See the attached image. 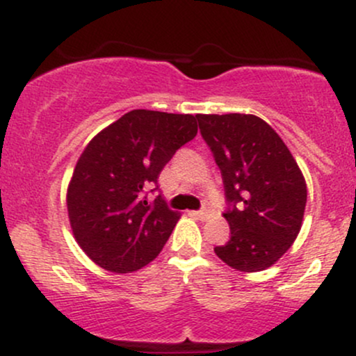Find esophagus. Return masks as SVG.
I'll return each instance as SVG.
<instances>
[{"label": "esophagus", "instance_id": "1", "mask_svg": "<svg viewBox=\"0 0 356 356\" xmlns=\"http://www.w3.org/2000/svg\"><path fill=\"white\" fill-rule=\"evenodd\" d=\"M211 212V206L207 202H202V207L199 211L192 212V216H195L197 219H206Z\"/></svg>", "mask_w": 356, "mask_h": 356}]
</instances>
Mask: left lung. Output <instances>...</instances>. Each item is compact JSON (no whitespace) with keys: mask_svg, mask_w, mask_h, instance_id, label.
I'll list each match as a JSON object with an SVG mask.
<instances>
[{"mask_svg":"<svg viewBox=\"0 0 356 356\" xmlns=\"http://www.w3.org/2000/svg\"><path fill=\"white\" fill-rule=\"evenodd\" d=\"M222 175L231 238L214 252L227 266L263 271L291 248L301 229L306 184L281 137L244 113L197 115Z\"/></svg>","mask_w":356,"mask_h":356,"instance_id":"8db88e82","label":"left lung"}]
</instances>
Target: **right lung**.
Masks as SVG:
<instances>
[{
    "mask_svg": "<svg viewBox=\"0 0 356 356\" xmlns=\"http://www.w3.org/2000/svg\"><path fill=\"white\" fill-rule=\"evenodd\" d=\"M197 115L132 110L90 140L67 194L76 241L99 266L130 273L154 261L181 214L159 191V175L197 134Z\"/></svg>",
    "mask_w": 356,
    "mask_h": 356,
    "instance_id": "obj_1",
    "label": "right lung"
}]
</instances>
